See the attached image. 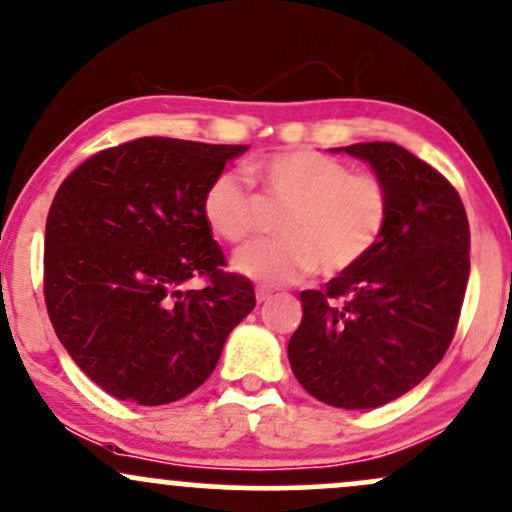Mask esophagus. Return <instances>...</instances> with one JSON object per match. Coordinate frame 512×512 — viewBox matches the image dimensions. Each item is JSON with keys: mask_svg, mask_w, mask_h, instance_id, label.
Returning a JSON list of instances; mask_svg holds the SVG:
<instances>
[{"mask_svg": "<svg viewBox=\"0 0 512 512\" xmlns=\"http://www.w3.org/2000/svg\"><path fill=\"white\" fill-rule=\"evenodd\" d=\"M272 301V291H267V289H257V303H269Z\"/></svg>", "mask_w": 512, "mask_h": 512, "instance_id": "1", "label": "esophagus"}]
</instances>
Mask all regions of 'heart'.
<instances>
[{"label": "heart", "mask_w": 512, "mask_h": 512, "mask_svg": "<svg viewBox=\"0 0 512 512\" xmlns=\"http://www.w3.org/2000/svg\"><path fill=\"white\" fill-rule=\"evenodd\" d=\"M269 202L289 209L279 221L281 240L240 250L233 267L267 286L296 284L320 269L342 276L358 267L383 238L390 221V192L378 175L354 173L320 151L293 149L255 166ZM202 216L214 236L240 245L260 231L262 202L238 170H221L207 182Z\"/></svg>", "instance_id": "heart-1"}]
</instances>
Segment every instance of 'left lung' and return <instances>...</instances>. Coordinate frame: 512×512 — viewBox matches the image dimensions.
I'll return each mask as SVG.
<instances>
[{"label":"left lung","mask_w":512,"mask_h":512,"mask_svg":"<svg viewBox=\"0 0 512 512\" xmlns=\"http://www.w3.org/2000/svg\"><path fill=\"white\" fill-rule=\"evenodd\" d=\"M344 151L385 182L390 221L358 267L301 293L289 361L320 402L375 409L419 385L448 351L469 279V223L455 187L399 144Z\"/></svg>","instance_id":"obj_1"}]
</instances>
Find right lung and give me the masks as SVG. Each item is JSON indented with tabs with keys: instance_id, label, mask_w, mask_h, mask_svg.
<instances>
[{
	"instance_id": "right-lung-1",
	"label": "right lung",
	"mask_w": 512,
	"mask_h": 512,
	"mask_svg": "<svg viewBox=\"0 0 512 512\" xmlns=\"http://www.w3.org/2000/svg\"><path fill=\"white\" fill-rule=\"evenodd\" d=\"M248 146L139 137L64 178L45 223L43 293L88 378L158 407L195 392L255 308L202 216L207 182ZM202 278V290H187Z\"/></svg>"
}]
</instances>
